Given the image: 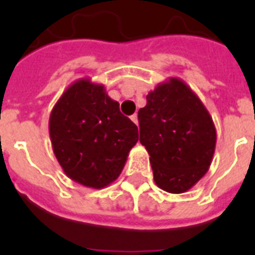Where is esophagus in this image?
<instances>
[{"instance_id": "34e87169", "label": "esophagus", "mask_w": 255, "mask_h": 255, "mask_svg": "<svg viewBox=\"0 0 255 255\" xmlns=\"http://www.w3.org/2000/svg\"><path fill=\"white\" fill-rule=\"evenodd\" d=\"M131 120H132V122H133V123L136 124V126L139 124V120H137V115H136V114H133V115L131 116Z\"/></svg>"}]
</instances>
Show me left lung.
<instances>
[{"label":"left lung","instance_id":"obj_1","mask_svg":"<svg viewBox=\"0 0 255 255\" xmlns=\"http://www.w3.org/2000/svg\"><path fill=\"white\" fill-rule=\"evenodd\" d=\"M140 143L149 153L160 189L184 193L208 172L216 148L213 119L192 88L178 78L157 85L139 110Z\"/></svg>","mask_w":255,"mask_h":255}]
</instances>
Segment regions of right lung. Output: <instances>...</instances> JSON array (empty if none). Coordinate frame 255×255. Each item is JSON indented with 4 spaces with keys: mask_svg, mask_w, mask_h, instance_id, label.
Segmentation results:
<instances>
[{
    "mask_svg": "<svg viewBox=\"0 0 255 255\" xmlns=\"http://www.w3.org/2000/svg\"><path fill=\"white\" fill-rule=\"evenodd\" d=\"M54 155L67 177L102 189L122 173L139 140L135 123L119 110L103 85L82 78L67 87L50 114Z\"/></svg>",
    "mask_w": 255,
    "mask_h": 255,
    "instance_id": "1",
    "label": "right lung"
}]
</instances>
